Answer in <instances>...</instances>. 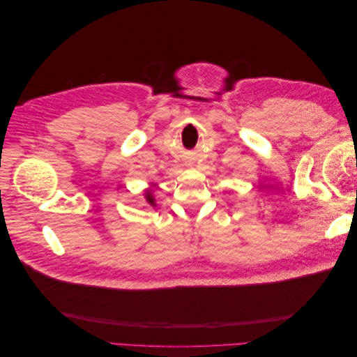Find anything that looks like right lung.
Masks as SVG:
<instances>
[{"mask_svg":"<svg viewBox=\"0 0 357 357\" xmlns=\"http://www.w3.org/2000/svg\"><path fill=\"white\" fill-rule=\"evenodd\" d=\"M144 197H146V201L150 204V205H153L155 207V198H153V195H152V189H147L146 190V193H144Z\"/></svg>","mask_w":357,"mask_h":357,"instance_id":"add662e5","label":"right lung"}]
</instances>
